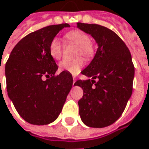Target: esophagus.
<instances>
[{"label":"esophagus","instance_id":"1","mask_svg":"<svg viewBox=\"0 0 149 149\" xmlns=\"http://www.w3.org/2000/svg\"><path fill=\"white\" fill-rule=\"evenodd\" d=\"M75 81H76V79L74 77V78H73V84H74V83H75Z\"/></svg>","mask_w":149,"mask_h":149}]
</instances>
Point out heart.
<instances>
[{"instance_id":"obj_1","label":"heart","mask_w":149,"mask_h":149,"mask_svg":"<svg viewBox=\"0 0 149 149\" xmlns=\"http://www.w3.org/2000/svg\"><path fill=\"white\" fill-rule=\"evenodd\" d=\"M65 39L67 42L77 45L75 56H83L86 59H91L95 54V48L91 40L90 36L85 32L74 29L71 30L65 34ZM49 54L53 58L58 60L63 54V44L58 38L52 39L49 44ZM85 64L83 58L78 57L74 60H63L59 63L61 70L67 71L73 74H77L81 70Z\"/></svg>"}]
</instances>
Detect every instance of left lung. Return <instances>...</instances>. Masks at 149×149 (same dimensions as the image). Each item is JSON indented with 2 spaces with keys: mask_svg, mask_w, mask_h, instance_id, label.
Listing matches in <instances>:
<instances>
[{
  "mask_svg": "<svg viewBox=\"0 0 149 149\" xmlns=\"http://www.w3.org/2000/svg\"><path fill=\"white\" fill-rule=\"evenodd\" d=\"M98 43L93 60L81 74L92 79H79L74 86L83 89L78 101L82 122L91 127H105L122 116L132 92L134 65L128 48L107 27L78 22ZM96 78L97 81H95Z\"/></svg>",
  "mask_w": 149,
  "mask_h": 149,
  "instance_id": "1",
  "label": "left lung"
}]
</instances>
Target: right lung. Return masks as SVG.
Here are the masks:
<instances>
[{
    "label": "right lung",
    "instance_id": "add662e5",
    "mask_svg": "<svg viewBox=\"0 0 149 149\" xmlns=\"http://www.w3.org/2000/svg\"><path fill=\"white\" fill-rule=\"evenodd\" d=\"M67 26L68 23L51 25L26 35L14 47L6 61L8 96L28 123H53L72 88V74L67 71L55 74L58 65L49 54L51 40Z\"/></svg>",
    "mask_w": 149,
    "mask_h": 149
}]
</instances>
